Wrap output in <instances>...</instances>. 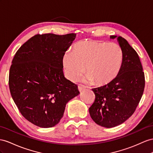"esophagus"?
<instances>
[{
    "label": "esophagus",
    "instance_id": "obj_1",
    "mask_svg": "<svg viewBox=\"0 0 153 153\" xmlns=\"http://www.w3.org/2000/svg\"><path fill=\"white\" fill-rule=\"evenodd\" d=\"M85 88H86V87H85V86L82 85H78V90H79V92H82V91H83Z\"/></svg>",
    "mask_w": 153,
    "mask_h": 153
}]
</instances>
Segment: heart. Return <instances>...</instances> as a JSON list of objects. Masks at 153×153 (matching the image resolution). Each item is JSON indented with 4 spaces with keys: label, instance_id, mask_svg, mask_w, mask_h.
Masks as SVG:
<instances>
[{
    "label": "heart",
    "instance_id": "heart-1",
    "mask_svg": "<svg viewBox=\"0 0 153 153\" xmlns=\"http://www.w3.org/2000/svg\"><path fill=\"white\" fill-rule=\"evenodd\" d=\"M122 60V51L116 43L85 40L76 42L73 51H66L62 65L67 79H76L85 72L86 66L88 75L85 80L102 86L114 79Z\"/></svg>",
    "mask_w": 153,
    "mask_h": 153
}]
</instances>
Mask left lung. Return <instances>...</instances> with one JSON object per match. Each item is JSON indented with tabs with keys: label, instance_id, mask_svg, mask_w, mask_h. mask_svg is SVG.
<instances>
[{
	"label": "left lung",
	"instance_id": "obj_1",
	"mask_svg": "<svg viewBox=\"0 0 153 153\" xmlns=\"http://www.w3.org/2000/svg\"><path fill=\"white\" fill-rule=\"evenodd\" d=\"M117 41L123 53L120 71L109 83L92 88L96 97L89 108L94 121L107 128L123 123L133 114L145 87L144 72L138 53L126 39L119 36Z\"/></svg>",
	"mask_w": 153,
	"mask_h": 153
}]
</instances>
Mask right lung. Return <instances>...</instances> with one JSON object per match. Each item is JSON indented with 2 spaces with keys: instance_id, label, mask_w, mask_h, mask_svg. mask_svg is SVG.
I'll use <instances>...</instances> for the list:
<instances>
[{
  "instance_id": "1",
  "label": "right lung",
  "mask_w": 153,
  "mask_h": 153,
  "mask_svg": "<svg viewBox=\"0 0 153 153\" xmlns=\"http://www.w3.org/2000/svg\"><path fill=\"white\" fill-rule=\"evenodd\" d=\"M75 38L74 33L37 34L13 59L9 74L11 97L25 119L38 127L57 125L66 103L79 94L62 70V57Z\"/></svg>"
}]
</instances>
